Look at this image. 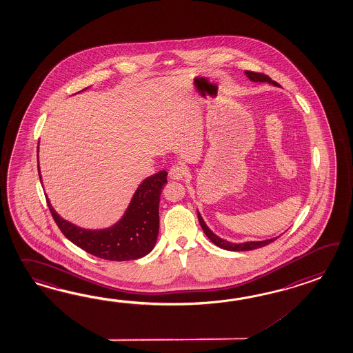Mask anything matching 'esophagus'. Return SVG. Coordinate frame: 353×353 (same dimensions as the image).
I'll list each match as a JSON object with an SVG mask.
<instances>
[{"label": "esophagus", "instance_id": "34e87169", "mask_svg": "<svg viewBox=\"0 0 353 353\" xmlns=\"http://www.w3.org/2000/svg\"><path fill=\"white\" fill-rule=\"evenodd\" d=\"M185 174H187V170H185L184 166L172 165L170 170H169V178L172 181H181V179L185 178Z\"/></svg>", "mask_w": 353, "mask_h": 353}]
</instances>
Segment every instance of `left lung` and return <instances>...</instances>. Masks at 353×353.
Here are the masks:
<instances>
[{
  "label": "left lung",
  "mask_w": 353,
  "mask_h": 353,
  "mask_svg": "<svg viewBox=\"0 0 353 353\" xmlns=\"http://www.w3.org/2000/svg\"><path fill=\"white\" fill-rule=\"evenodd\" d=\"M246 77L253 82H268L273 86H279L277 82L271 80L267 74H258V72H252V71H245ZM198 221L201 223V228L205 231L207 238L210 239L212 241L214 245L225 249V250H230V252H246V250H253V249H258V248H262V246L268 245L273 243L277 238L267 239V240H261V241H245V243H230L228 240H223V239L217 236L216 234H213L211 229L205 225V222L203 221L201 213L198 212Z\"/></svg>",
  "instance_id": "left-lung-1"
}]
</instances>
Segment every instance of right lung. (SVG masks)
<instances>
[{"label":"right lung","mask_w":353,"mask_h":353,"mask_svg":"<svg viewBox=\"0 0 353 353\" xmlns=\"http://www.w3.org/2000/svg\"><path fill=\"white\" fill-rule=\"evenodd\" d=\"M38 174L41 183L39 163ZM166 176L168 172L161 170L142 181L122 219L107 229H82L63 220L54 211L48 197L46 198L58 228L74 245L101 259L115 262L134 261L148 255L155 246L159 234V202L168 183Z\"/></svg>","instance_id":"add662e5"}]
</instances>
